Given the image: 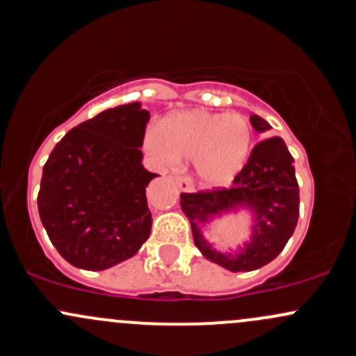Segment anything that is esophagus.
<instances>
[{
  "label": "esophagus",
  "instance_id": "esophagus-1",
  "mask_svg": "<svg viewBox=\"0 0 356 356\" xmlns=\"http://www.w3.org/2000/svg\"><path fill=\"white\" fill-rule=\"evenodd\" d=\"M174 181H175V184L179 186V189H181V191H189L191 189V181L188 177H186V175L175 174Z\"/></svg>",
  "mask_w": 356,
  "mask_h": 356
}]
</instances>
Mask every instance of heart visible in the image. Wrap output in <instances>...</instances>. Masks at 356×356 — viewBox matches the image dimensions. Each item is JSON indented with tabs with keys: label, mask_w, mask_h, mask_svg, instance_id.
I'll return each instance as SVG.
<instances>
[{
	"label": "heart",
	"mask_w": 356,
	"mask_h": 356,
	"mask_svg": "<svg viewBox=\"0 0 356 356\" xmlns=\"http://www.w3.org/2000/svg\"><path fill=\"white\" fill-rule=\"evenodd\" d=\"M145 143L162 163L193 159L201 184L222 186L249 160L254 131L249 119L241 114L188 111L168 115L160 129H149Z\"/></svg>",
	"instance_id": "1"
}]
</instances>
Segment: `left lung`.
<instances>
[{
    "label": "left lung",
    "mask_w": 356,
    "mask_h": 356,
    "mask_svg": "<svg viewBox=\"0 0 356 356\" xmlns=\"http://www.w3.org/2000/svg\"><path fill=\"white\" fill-rule=\"evenodd\" d=\"M254 129L271 128L259 115H250ZM247 204L257 213L253 241L238 253L223 254L207 244L200 227L215 214ZM300 194L293 156L280 136L264 138L232 181V188L181 193V208L189 218L194 244L207 259L234 273L254 271L271 263L293 235L298 222Z\"/></svg>",
    "instance_id": "left-lung-1"
}]
</instances>
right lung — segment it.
I'll list each match as a JSON object with an SVG mask.
<instances>
[{"label": "right lung", "mask_w": 356, "mask_h": 356, "mask_svg": "<svg viewBox=\"0 0 356 356\" xmlns=\"http://www.w3.org/2000/svg\"><path fill=\"white\" fill-rule=\"evenodd\" d=\"M149 112L107 109L65 134L47 159L37 207L52 245L73 266L102 271L129 259L152 232L141 165Z\"/></svg>", "instance_id": "add662e5"}]
</instances>
